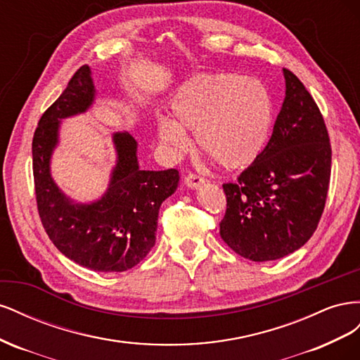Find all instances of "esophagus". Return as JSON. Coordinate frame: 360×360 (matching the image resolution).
<instances>
[{"instance_id":"1","label":"esophagus","mask_w":360,"mask_h":360,"mask_svg":"<svg viewBox=\"0 0 360 360\" xmlns=\"http://www.w3.org/2000/svg\"><path fill=\"white\" fill-rule=\"evenodd\" d=\"M184 183H186L188 188L197 189L202 183H205V179L202 176H198V174H188V176L184 177Z\"/></svg>"}]
</instances>
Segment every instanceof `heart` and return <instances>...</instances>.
I'll return each instance as SVG.
<instances>
[{"mask_svg":"<svg viewBox=\"0 0 360 360\" xmlns=\"http://www.w3.org/2000/svg\"><path fill=\"white\" fill-rule=\"evenodd\" d=\"M171 108L176 120L162 117L158 122L162 143L174 153H183L191 147L186 134L191 130L204 153L230 169L252 165L274 126L270 93L250 76L195 75L180 86Z\"/></svg>","mask_w":360,"mask_h":360,"instance_id":"obj_1","label":"heart"}]
</instances>
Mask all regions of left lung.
Instances as JSON below:
<instances>
[{"instance_id":"left-lung-1","label":"left lung","mask_w":360,"mask_h":360,"mask_svg":"<svg viewBox=\"0 0 360 360\" xmlns=\"http://www.w3.org/2000/svg\"><path fill=\"white\" fill-rule=\"evenodd\" d=\"M285 99L261 156L225 183L221 237L236 254L271 261L292 254L317 230L328 198L332 148L309 91L284 69Z\"/></svg>"}]
</instances>
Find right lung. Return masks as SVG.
<instances>
[{
	"label": "right lung",
	"mask_w": 360,
	"mask_h": 360,
	"mask_svg": "<svg viewBox=\"0 0 360 360\" xmlns=\"http://www.w3.org/2000/svg\"><path fill=\"white\" fill-rule=\"evenodd\" d=\"M94 96L91 70L82 66L40 118L32 138V174L39 216L52 243L76 264L114 274L136 266L155 246L160 204L176 192L180 177L177 169H141L135 138L117 132V163L102 198L79 204L66 197L51 177V156L61 120L85 112Z\"/></svg>",
	"instance_id": "1"
}]
</instances>
